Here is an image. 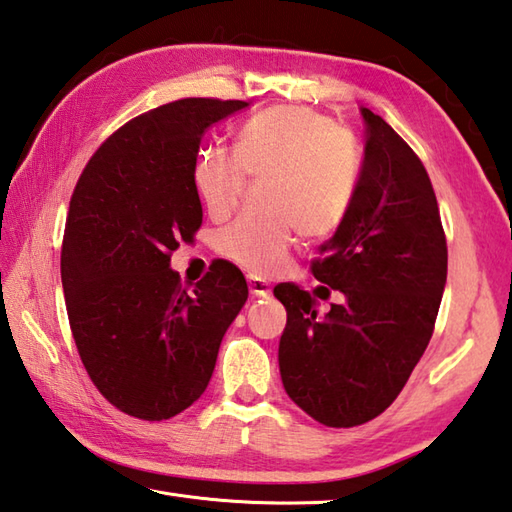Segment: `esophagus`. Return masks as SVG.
<instances>
[{
    "label": "esophagus",
    "mask_w": 512,
    "mask_h": 512,
    "mask_svg": "<svg viewBox=\"0 0 512 512\" xmlns=\"http://www.w3.org/2000/svg\"><path fill=\"white\" fill-rule=\"evenodd\" d=\"M247 285H249V294H252L254 298H269L271 296V287L265 283V280L249 276Z\"/></svg>",
    "instance_id": "esophagus-1"
}]
</instances>
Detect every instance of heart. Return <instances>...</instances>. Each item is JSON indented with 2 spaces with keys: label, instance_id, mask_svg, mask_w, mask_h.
<instances>
[{
  "label": "heart",
  "instance_id": "b5f03b06",
  "mask_svg": "<svg viewBox=\"0 0 512 512\" xmlns=\"http://www.w3.org/2000/svg\"><path fill=\"white\" fill-rule=\"evenodd\" d=\"M358 172L356 148L336 123L314 110L278 106L243 125L236 150L198 154L194 185L205 210L221 218L241 201L249 174L269 176V212L236 218L218 234V247L254 274H271L285 263L296 232H336L356 196Z\"/></svg>",
  "mask_w": 512,
  "mask_h": 512
}]
</instances>
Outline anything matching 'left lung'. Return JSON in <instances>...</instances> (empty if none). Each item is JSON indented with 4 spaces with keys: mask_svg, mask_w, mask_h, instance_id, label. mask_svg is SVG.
I'll return each instance as SVG.
<instances>
[{
    "mask_svg": "<svg viewBox=\"0 0 512 512\" xmlns=\"http://www.w3.org/2000/svg\"><path fill=\"white\" fill-rule=\"evenodd\" d=\"M353 203L311 271L344 296L318 316L296 285L278 344L287 395L320 424L347 429L398 398L433 336L446 285V238L429 174L391 125L369 108Z\"/></svg>",
    "mask_w": 512,
    "mask_h": 512,
    "instance_id": "1",
    "label": "left lung"
}]
</instances>
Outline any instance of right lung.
<instances>
[{
	"mask_svg": "<svg viewBox=\"0 0 512 512\" xmlns=\"http://www.w3.org/2000/svg\"><path fill=\"white\" fill-rule=\"evenodd\" d=\"M247 106L181 99L141 114L95 152L70 198L61 285L72 338L103 398L139 420H170L201 398L247 300L227 260L192 291L170 267L203 223V134Z\"/></svg>",
	"mask_w": 512,
	"mask_h": 512,
	"instance_id": "add662e5",
	"label": "right lung"
}]
</instances>
